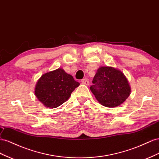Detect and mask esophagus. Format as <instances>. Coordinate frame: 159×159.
I'll return each mask as SVG.
<instances>
[{
    "label": "esophagus",
    "instance_id": "esophagus-1",
    "mask_svg": "<svg viewBox=\"0 0 159 159\" xmlns=\"http://www.w3.org/2000/svg\"><path fill=\"white\" fill-rule=\"evenodd\" d=\"M81 83L84 84V85L89 86V81L87 79H84L81 80Z\"/></svg>",
    "mask_w": 159,
    "mask_h": 159
}]
</instances>
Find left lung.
<instances>
[{"mask_svg": "<svg viewBox=\"0 0 159 159\" xmlns=\"http://www.w3.org/2000/svg\"><path fill=\"white\" fill-rule=\"evenodd\" d=\"M90 90L102 105L119 107L130 94L131 88L123 72L112 66H100L93 80Z\"/></svg>", "mask_w": 159, "mask_h": 159, "instance_id": "obj_1", "label": "left lung"}]
</instances>
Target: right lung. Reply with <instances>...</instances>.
Instances as JSON below:
<instances>
[{"label": "right lung", "mask_w": 159, "mask_h": 159, "mask_svg": "<svg viewBox=\"0 0 159 159\" xmlns=\"http://www.w3.org/2000/svg\"><path fill=\"white\" fill-rule=\"evenodd\" d=\"M79 85L72 75L58 68L40 76L35 85L34 94L44 106L54 108L66 102Z\"/></svg>", "instance_id": "right-lung-1"}]
</instances>
